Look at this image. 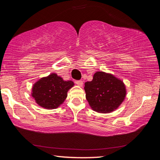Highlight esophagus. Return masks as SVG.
Segmentation results:
<instances>
[{
    "label": "esophagus",
    "mask_w": 160,
    "mask_h": 160,
    "mask_svg": "<svg viewBox=\"0 0 160 160\" xmlns=\"http://www.w3.org/2000/svg\"><path fill=\"white\" fill-rule=\"evenodd\" d=\"M75 83H76L77 85L78 86H80V87H82L83 86V82H82V80H77V81H75Z\"/></svg>",
    "instance_id": "34e87169"
}]
</instances>
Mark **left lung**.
Segmentation results:
<instances>
[{
  "mask_svg": "<svg viewBox=\"0 0 160 160\" xmlns=\"http://www.w3.org/2000/svg\"><path fill=\"white\" fill-rule=\"evenodd\" d=\"M86 99L92 109L102 113L117 109L126 96V85L112 73L97 71L92 81L85 83Z\"/></svg>",
  "mask_w": 160,
  "mask_h": 160,
  "instance_id": "obj_1",
  "label": "left lung"
}]
</instances>
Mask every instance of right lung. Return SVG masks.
I'll use <instances>...</instances> for the list:
<instances>
[{
  "label": "right lung",
  "mask_w": 160,
  "mask_h": 160,
  "mask_svg": "<svg viewBox=\"0 0 160 160\" xmlns=\"http://www.w3.org/2000/svg\"><path fill=\"white\" fill-rule=\"evenodd\" d=\"M74 85L71 80L65 81L56 73H51L34 84L31 94L39 106L46 109H54L63 104L68 91Z\"/></svg>",
  "instance_id": "1"
}]
</instances>
